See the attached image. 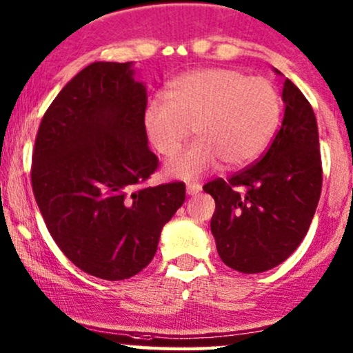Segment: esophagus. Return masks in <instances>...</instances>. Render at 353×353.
<instances>
[{
	"label": "esophagus",
	"mask_w": 353,
	"mask_h": 353,
	"mask_svg": "<svg viewBox=\"0 0 353 353\" xmlns=\"http://www.w3.org/2000/svg\"><path fill=\"white\" fill-rule=\"evenodd\" d=\"M201 192V185L200 183H188L186 185V193L190 194V196H193V194H198Z\"/></svg>",
	"instance_id": "esophagus-1"
}]
</instances>
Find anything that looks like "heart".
<instances>
[{
    "mask_svg": "<svg viewBox=\"0 0 353 353\" xmlns=\"http://www.w3.org/2000/svg\"><path fill=\"white\" fill-rule=\"evenodd\" d=\"M281 117V99L266 77L238 69L208 68L186 72L168 85V99L148 101L143 125L155 150L176 155L192 135L198 140L170 161L168 173L196 178L218 167L241 168L266 150Z\"/></svg>",
    "mask_w": 353,
    "mask_h": 353,
    "instance_id": "heart-1",
    "label": "heart"
}]
</instances>
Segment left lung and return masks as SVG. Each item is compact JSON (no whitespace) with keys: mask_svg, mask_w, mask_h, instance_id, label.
I'll list each match as a JSON object with an SVG mask.
<instances>
[{"mask_svg":"<svg viewBox=\"0 0 353 353\" xmlns=\"http://www.w3.org/2000/svg\"><path fill=\"white\" fill-rule=\"evenodd\" d=\"M283 101V123L261 159L203 186L216 203L211 233L219 258L244 274L269 271L288 259L307 234L321 198L316 114L289 79Z\"/></svg>","mask_w":353,"mask_h":353,"instance_id":"left-lung-1","label":"left lung"}]
</instances>
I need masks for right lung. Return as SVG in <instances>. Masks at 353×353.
Masks as SVG:
<instances>
[{"mask_svg":"<svg viewBox=\"0 0 353 353\" xmlns=\"http://www.w3.org/2000/svg\"><path fill=\"white\" fill-rule=\"evenodd\" d=\"M132 62H92L46 110L32 150V192L65 258L122 281L150 264L185 183H145L159 159L147 147L145 87Z\"/></svg>","mask_w":353,"mask_h":353,"instance_id":"1","label":"right lung"}]
</instances>
